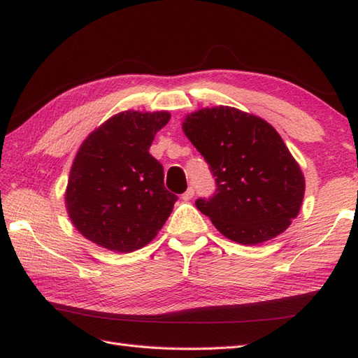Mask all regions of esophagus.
I'll return each instance as SVG.
<instances>
[{
    "label": "esophagus",
    "mask_w": 358,
    "mask_h": 358,
    "mask_svg": "<svg viewBox=\"0 0 358 358\" xmlns=\"http://www.w3.org/2000/svg\"><path fill=\"white\" fill-rule=\"evenodd\" d=\"M194 195H195V190H194V187H189L185 194L181 195V199L182 201H189V199H192L194 198Z\"/></svg>",
    "instance_id": "obj_1"
}]
</instances>
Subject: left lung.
<instances>
[{"mask_svg": "<svg viewBox=\"0 0 358 358\" xmlns=\"http://www.w3.org/2000/svg\"><path fill=\"white\" fill-rule=\"evenodd\" d=\"M182 131L217 182L215 194L195 206L224 236L256 245L289 227L301 210L305 178L268 122L221 105L187 114Z\"/></svg>", "mask_w": 358, "mask_h": 358, "instance_id": "obj_1", "label": "left lung"}]
</instances>
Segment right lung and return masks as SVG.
Instances as JSON below:
<instances>
[{"label": "right lung", "mask_w": 358, "mask_h": 358, "mask_svg": "<svg viewBox=\"0 0 358 358\" xmlns=\"http://www.w3.org/2000/svg\"><path fill=\"white\" fill-rule=\"evenodd\" d=\"M168 111H122L80 145L65 206L73 226L111 252L138 250L159 234L177 195L164 187L163 166L149 154Z\"/></svg>", "instance_id": "add662e5"}]
</instances>
